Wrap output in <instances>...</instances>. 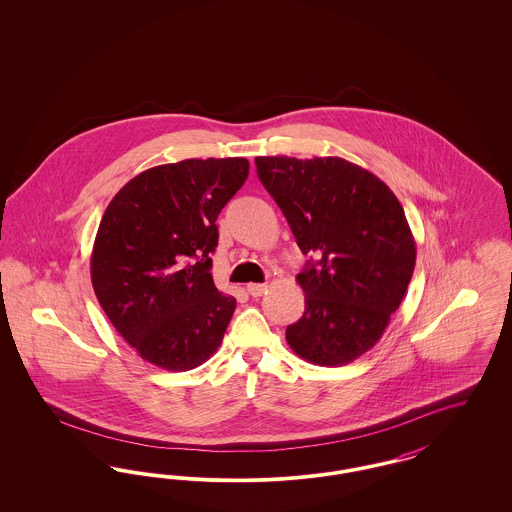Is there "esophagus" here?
<instances>
[{
	"label": "esophagus",
	"mask_w": 512,
	"mask_h": 512,
	"mask_svg": "<svg viewBox=\"0 0 512 512\" xmlns=\"http://www.w3.org/2000/svg\"><path fill=\"white\" fill-rule=\"evenodd\" d=\"M265 292H267V286H265V284H247V293H249L251 297H261Z\"/></svg>",
	"instance_id": "obj_1"
}]
</instances>
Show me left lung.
<instances>
[{
	"instance_id": "left-lung-1",
	"label": "left lung",
	"mask_w": 512,
	"mask_h": 512,
	"mask_svg": "<svg viewBox=\"0 0 512 512\" xmlns=\"http://www.w3.org/2000/svg\"><path fill=\"white\" fill-rule=\"evenodd\" d=\"M265 190L303 255L305 313L286 328L293 351L320 366L355 361L382 338L407 292L416 244L405 211L372 172L340 157H255Z\"/></svg>"
}]
</instances>
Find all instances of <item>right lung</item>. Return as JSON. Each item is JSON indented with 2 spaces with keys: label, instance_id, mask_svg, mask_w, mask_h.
Wrapping results in <instances>:
<instances>
[{
  "label": "right lung",
  "instance_id": "obj_1",
  "mask_svg": "<svg viewBox=\"0 0 512 512\" xmlns=\"http://www.w3.org/2000/svg\"><path fill=\"white\" fill-rule=\"evenodd\" d=\"M247 174L244 157L186 159L140 172L107 205L92 286L111 324L147 363L192 370L219 349L236 299L211 276L215 222Z\"/></svg>",
  "mask_w": 512,
  "mask_h": 512
}]
</instances>
